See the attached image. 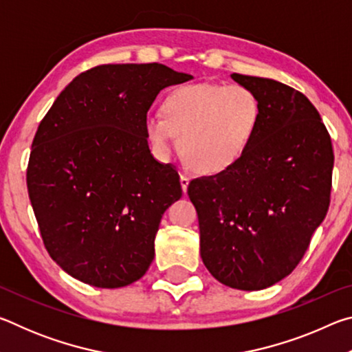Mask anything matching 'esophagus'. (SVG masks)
<instances>
[{
	"label": "esophagus",
	"mask_w": 352,
	"mask_h": 352,
	"mask_svg": "<svg viewBox=\"0 0 352 352\" xmlns=\"http://www.w3.org/2000/svg\"><path fill=\"white\" fill-rule=\"evenodd\" d=\"M189 180H190V178H189L186 174H182V175H180V183H182V189H183L184 194H186V190H188Z\"/></svg>",
	"instance_id": "obj_1"
}]
</instances>
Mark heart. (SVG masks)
<instances>
[{
    "label": "heart",
    "mask_w": 352,
    "mask_h": 352,
    "mask_svg": "<svg viewBox=\"0 0 352 352\" xmlns=\"http://www.w3.org/2000/svg\"><path fill=\"white\" fill-rule=\"evenodd\" d=\"M163 116L146 119L153 151L169 155L175 136L178 152L190 169L217 175L245 155L258 132L262 107L256 93L241 83H192L164 98Z\"/></svg>",
    "instance_id": "heart-1"
}]
</instances>
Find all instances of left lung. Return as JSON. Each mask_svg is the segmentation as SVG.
I'll list each match as a JSON object with an SVG mask.
<instances>
[{"label": "left lung", "instance_id": "8db88e82", "mask_svg": "<svg viewBox=\"0 0 352 352\" xmlns=\"http://www.w3.org/2000/svg\"><path fill=\"white\" fill-rule=\"evenodd\" d=\"M256 93L261 122L245 155L188 195L199 216L200 256L228 287L261 290L290 275L331 204L333 151L320 113L281 82L233 73Z\"/></svg>", "mask_w": 352, "mask_h": 352}]
</instances>
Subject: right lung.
<instances>
[{
	"label": "right lung",
	"instance_id": "right-lung-1",
	"mask_svg": "<svg viewBox=\"0 0 352 352\" xmlns=\"http://www.w3.org/2000/svg\"><path fill=\"white\" fill-rule=\"evenodd\" d=\"M189 79L162 63L99 65L41 119L28 192L46 252L73 278L116 289L152 264L160 220L183 190L174 166L148 151L147 111L160 90Z\"/></svg>",
	"mask_w": 352,
	"mask_h": 352
}]
</instances>
